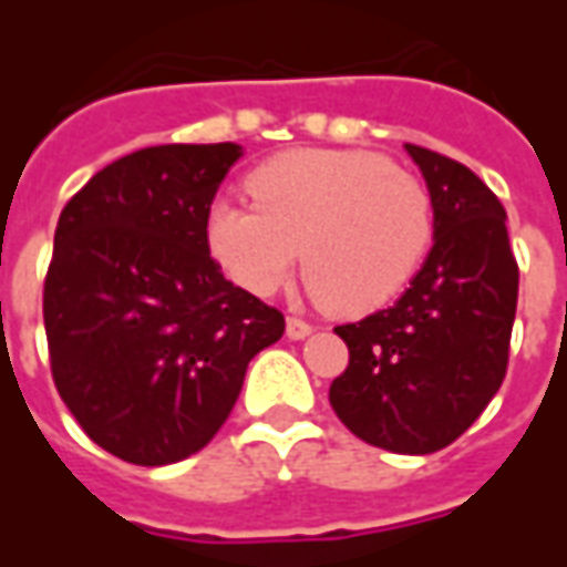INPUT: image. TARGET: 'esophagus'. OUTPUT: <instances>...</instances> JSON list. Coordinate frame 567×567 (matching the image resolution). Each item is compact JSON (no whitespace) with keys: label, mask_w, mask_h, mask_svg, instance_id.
I'll return each instance as SVG.
<instances>
[{"label":"esophagus","mask_w":567,"mask_h":567,"mask_svg":"<svg viewBox=\"0 0 567 567\" xmlns=\"http://www.w3.org/2000/svg\"><path fill=\"white\" fill-rule=\"evenodd\" d=\"M285 333H288L291 340H303V337H309V333H312V324L303 319H297V316H291V319L285 321Z\"/></svg>","instance_id":"34e87169"}]
</instances>
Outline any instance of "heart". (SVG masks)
Returning a JSON list of instances; mask_svg holds the SVG:
<instances>
[{
	"mask_svg": "<svg viewBox=\"0 0 567 567\" xmlns=\"http://www.w3.org/2000/svg\"><path fill=\"white\" fill-rule=\"evenodd\" d=\"M248 203H215L206 248L243 291L270 297L295 276L337 316L389 307L425 260L434 203L377 151H285L246 178Z\"/></svg>",
	"mask_w": 567,
	"mask_h": 567,
	"instance_id": "b5f03b06",
	"label": "heart"
}]
</instances>
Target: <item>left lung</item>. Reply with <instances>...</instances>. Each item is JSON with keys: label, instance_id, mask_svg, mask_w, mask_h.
Masks as SVG:
<instances>
[{"label": "left lung", "instance_id": "1", "mask_svg": "<svg viewBox=\"0 0 567 567\" xmlns=\"http://www.w3.org/2000/svg\"><path fill=\"white\" fill-rule=\"evenodd\" d=\"M434 203V246L401 300L333 331L331 406L370 446L427 455L462 437L507 373L519 267L501 199L464 163L404 145Z\"/></svg>", "mask_w": 567, "mask_h": 567}]
</instances>
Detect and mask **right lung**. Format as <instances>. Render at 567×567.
<instances>
[{"label": "right lung", "instance_id": "1", "mask_svg": "<svg viewBox=\"0 0 567 567\" xmlns=\"http://www.w3.org/2000/svg\"><path fill=\"white\" fill-rule=\"evenodd\" d=\"M239 157L236 142L133 151L60 212L44 276L54 385L84 434L130 464L203 450L248 361L285 333L282 312L227 282L206 248Z\"/></svg>", "mask_w": 567, "mask_h": 567}]
</instances>
